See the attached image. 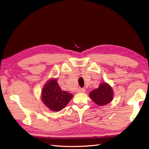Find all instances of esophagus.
I'll list each match as a JSON object with an SVG mask.
<instances>
[{
	"label": "esophagus",
	"mask_w": 149,
	"mask_h": 149,
	"mask_svg": "<svg viewBox=\"0 0 149 149\" xmlns=\"http://www.w3.org/2000/svg\"><path fill=\"white\" fill-rule=\"evenodd\" d=\"M85 91V89H84V88H79V89L77 90V92L78 93H84Z\"/></svg>",
	"instance_id": "obj_1"
}]
</instances>
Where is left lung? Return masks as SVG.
<instances>
[{
    "label": "left lung",
    "instance_id": "1",
    "mask_svg": "<svg viewBox=\"0 0 149 149\" xmlns=\"http://www.w3.org/2000/svg\"><path fill=\"white\" fill-rule=\"evenodd\" d=\"M89 97L96 104L102 106L111 102L113 91L108 84L104 83L100 84L97 89L91 91Z\"/></svg>",
    "mask_w": 149,
    "mask_h": 149
}]
</instances>
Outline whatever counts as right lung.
Wrapping results in <instances>:
<instances>
[{"mask_svg":"<svg viewBox=\"0 0 149 149\" xmlns=\"http://www.w3.org/2000/svg\"><path fill=\"white\" fill-rule=\"evenodd\" d=\"M72 97L71 93L61 89L55 79L47 81L42 92V102L53 111H59L64 108Z\"/></svg>","mask_w":149,"mask_h":149,"instance_id":"add662e5","label":"right lung"}]
</instances>
